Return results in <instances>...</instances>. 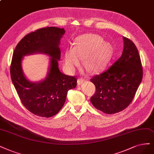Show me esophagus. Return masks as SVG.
Listing matches in <instances>:
<instances>
[{
  "mask_svg": "<svg viewBox=\"0 0 154 154\" xmlns=\"http://www.w3.org/2000/svg\"><path fill=\"white\" fill-rule=\"evenodd\" d=\"M84 82H85V79H84L83 78H78V81H77L78 85H80V84L83 83Z\"/></svg>",
  "mask_w": 154,
  "mask_h": 154,
  "instance_id": "34e87169",
  "label": "esophagus"
}]
</instances>
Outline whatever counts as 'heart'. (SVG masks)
I'll use <instances>...</instances> for the list:
<instances>
[{
  "instance_id": "1",
  "label": "heart",
  "mask_w": 154,
  "mask_h": 154,
  "mask_svg": "<svg viewBox=\"0 0 154 154\" xmlns=\"http://www.w3.org/2000/svg\"><path fill=\"white\" fill-rule=\"evenodd\" d=\"M113 48L109 42L104 41L97 34H88L79 36L74 48H69L64 54V63L67 69L74 71L83 60V65L92 72L105 67L113 54Z\"/></svg>"
}]
</instances>
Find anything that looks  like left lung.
<instances>
[{"instance_id":"1","label":"left lung","mask_w":154,"mask_h":154,"mask_svg":"<svg viewBox=\"0 0 154 154\" xmlns=\"http://www.w3.org/2000/svg\"><path fill=\"white\" fill-rule=\"evenodd\" d=\"M121 57L102 73L91 79L95 92L91 98L94 106L106 114L125 109L132 102L143 78L140 56L134 43L123 37Z\"/></svg>"}]
</instances>
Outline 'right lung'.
I'll return each mask as SVG.
<instances>
[{
    "label": "right lung",
    "mask_w": 154,
    "mask_h": 154,
    "mask_svg": "<svg viewBox=\"0 0 154 154\" xmlns=\"http://www.w3.org/2000/svg\"><path fill=\"white\" fill-rule=\"evenodd\" d=\"M64 29L47 26L31 32L16 46L10 67L14 87L21 102L30 112L49 118L55 115L65 103L68 91L76 87V77L62 73L58 61L60 59V41ZM36 52L49 55L50 70L43 81L30 82L24 77L21 69L23 57Z\"/></svg>",
    "instance_id": "1"
}]
</instances>
